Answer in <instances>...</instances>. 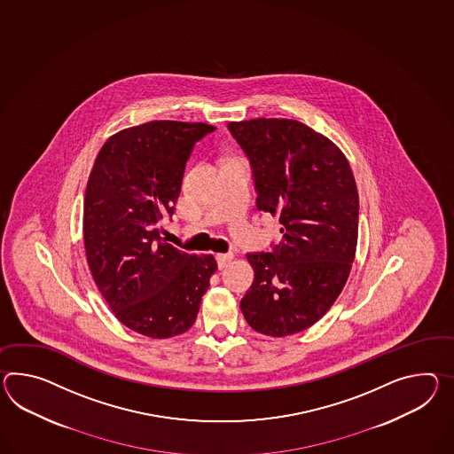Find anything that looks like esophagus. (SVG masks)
Segmentation results:
<instances>
[{"instance_id":"1","label":"esophagus","mask_w":454,"mask_h":454,"mask_svg":"<svg viewBox=\"0 0 454 454\" xmlns=\"http://www.w3.org/2000/svg\"><path fill=\"white\" fill-rule=\"evenodd\" d=\"M232 257H234V255H232L231 253H226V254H216V262H218V267L223 269V267L228 266V264L231 262Z\"/></svg>"}]
</instances>
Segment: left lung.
<instances>
[{"label":"left lung","mask_w":454,"mask_h":454,"mask_svg":"<svg viewBox=\"0 0 454 454\" xmlns=\"http://www.w3.org/2000/svg\"><path fill=\"white\" fill-rule=\"evenodd\" d=\"M247 155L259 210L278 215L282 241L249 253L254 282L241 299L247 325L267 336L303 332L341 294L357 244L353 170L332 141L303 122H230Z\"/></svg>","instance_id":"obj_1"}]
</instances>
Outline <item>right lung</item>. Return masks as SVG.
Wrapping results in <instances>:
<instances>
[{
  "label": "right lung",
  "instance_id": "add662e5",
  "mask_svg": "<svg viewBox=\"0 0 454 454\" xmlns=\"http://www.w3.org/2000/svg\"><path fill=\"white\" fill-rule=\"evenodd\" d=\"M215 129L180 121L128 128L103 145L90 174L83 239L91 276L116 318L149 338L187 332L216 270L213 255L182 253L160 236L193 147Z\"/></svg>",
  "mask_w": 454,
  "mask_h": 454
}]
</instances>
